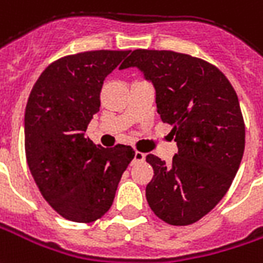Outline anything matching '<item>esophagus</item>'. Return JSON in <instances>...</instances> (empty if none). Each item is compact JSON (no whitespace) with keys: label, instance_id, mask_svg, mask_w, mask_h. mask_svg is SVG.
I'll use <instances>...</instances> for the list:
<instances>
[{"label":"esophagus","instance_id":"1","mask_svg":"<svg viewBox=\"0 0 263 263\" xmlns=\"http://www.w3.org/2000/svg\"><path fill=\"white\" fill-rule=\"evenodd\" d=\"M144 159H145V154L137 151V152H135V155H134V162H142Z\"/></svg>","mask_w":263,"mask_h":263}]
</instances>
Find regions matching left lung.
Returning <instances> with one entry per match:
<instances>
[{"label": "left lung", "instance_id": "obj_1", "mask_svg": "<svg viewBox=\"0 0 263 263\" xmlns=\"http://www.w3.org/2000/svg\"><path fill=\"white\" fill-rule=\"evenodd\" d=\"M137 67L157 92L158 114L172 125V163L149 154V208L185 227L211 212L228 192L245 149V122L234 87L218 68L188 54L135 49L121 69Z\"/></svg>", "mask_w": 263, "mask_h": 263}]
</instances>
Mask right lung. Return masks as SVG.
Listing matches in <instances>:
<instances>
[{"label": "right lung", "mask_w": 263, "mask_h": 263, "mask_svg": "<svg viewBox=\"0 0 263 263\" xmlns=\"http://www.w3.org/2000/svg\"><path fill=\"white\" fill-rule=\"evenodd\" d=\"M128 54L100 49L62 57L29 93L24 119L28 168L45 201L68 221L104 216L135 155L129 145L104 148L84 135L100 111L104 80Z\"/></svg>", "instance_id": "right-lung-1"}]
</instances>
